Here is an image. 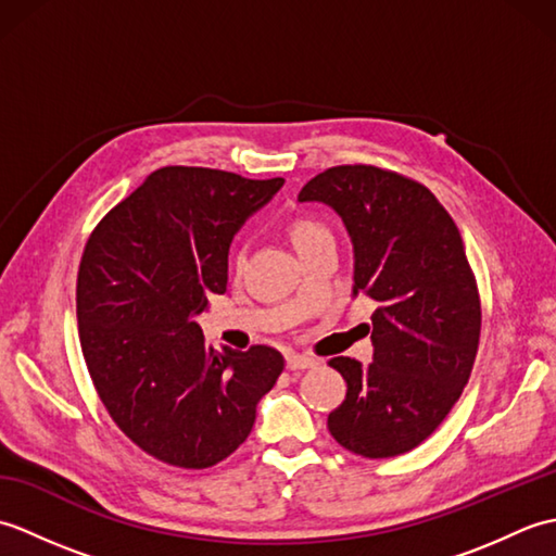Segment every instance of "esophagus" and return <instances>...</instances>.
Wrapping results in <instances>:
<instances>
[{
	"label": "esophagus",
	"instance_id": "1",
	"mask_svg": "<svg viewBox=\"0 0 556 556\" xmlns=\"http://www.w3.org/2000/svg\"><path fill=\"white\" fill-rule=\"evenodd\" d=\"M315 365H317V361L311 356H299V353H291V356H287L289 370H308V368H315Z\"/></svg>",
	"mask_w": 556,
	"mask_h": 556
}]
</instances>
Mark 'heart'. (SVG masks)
Listing matches in <instances>:
<instances>
[{
    "mask_svg": "<svg viewBox=\"0 0 556 556\" xmlns=\"http://www.w3.org/2000/svg\"><path fill=\"white\" fill-rule=\"evenodd\" d=\"M323 236H329V233H327L323 224L315 222V219L301 217V219L291 224V239H293V245H296V251L303 245L317 241V239H323Z\"/></svg>",
    "mask_w": 556,
    "mask_h": 556,
    "instance_id": "obj_1",
    "label": "heart"
}]
</instances>
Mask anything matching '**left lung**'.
<instances>
[{
	"label": "left lung",
	"instance_id": "1",
	"mask_svg": "<svg viewBox=\"0 0 556 556\" xmlns=\"http://www.w3.org/2000/svg\"><path fill=\"white\" fill-rule=\"evenodd\" d=\"M299 200L344 222L351 296L380 305L368 327L372 363L329 361L349 389L327 428L365 458L406 454L446 418L473 370L480 299L464 241L428 188L368 164L317 174Z\"/></svg>",
	"mask_w": 556,
	"mask_h": 556
}]
</instances>
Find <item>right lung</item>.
I'll return each mask as SVG.
<instances>
[{
    "label": "right lung",
    "instance_id": "1",
    "mask_svg": "<svg viewBox=\"0 0 556 556\" xmlns=\"http://www.w3.org/2000/svg\"><path fill=\"white\" fill-rule=\"evenodd\" d=\"M285 179L205 167L152 172L92 231L76 315L83 358L128 440L164 464L210 468L251 434L281 353L207 349L198 317L227 291L233 236Z\"/></svg>",
    "mask_w": 556,
    "mask_h": 556
}]
</instances>
